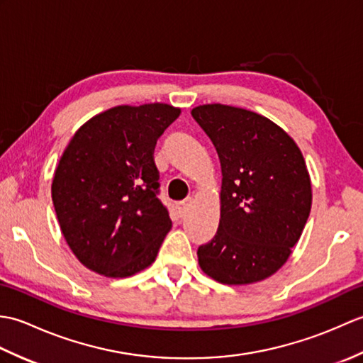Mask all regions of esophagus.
Segmentation results:
<instances>
[{
	"mask_svg": "<svg viewBox=\"0 0 363 363\" xmlns=\"http://www.w3.org/2000/svg\"><path fill=\"white\" fill-rule=\"evenodd\" d=\"M190 203H191V198H187L177 204V213H179V217H184V215H186V212L189 211Z\"/></svg>",
	"mask_w": 363,
	"mask_h": 363,
	"instance_id": "34e87169",
	"label": "esophagus"
}]
</instances>
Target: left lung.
<instances>
[{
  "instance_id": "left-lung-1",
  "label": "left lung",
  "mask_w": 363,
  "mask_h": 363,
  "mask_svg": "<svg viewBox=\"0 0 363 363\" xmlns=\"http://www.w3.org/2000/svg\"><path fill=\"white\" fill-rule=\"evenodd\" d=\"M218 152L221 215L211 242L198 248L203 272L229 285L276 273L309 218L311 177L293 138L262 115L225 104L191 111Z\"/></svg>"
}]
</instances>
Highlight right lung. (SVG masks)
Masks as SVG:
<instances>
[{"label":"right lung","mask_w":363,"mask_h":363,"mask_svg":"<svg viewBox=\"0 0 363 363\" xmlns=\"http://www.w3.org/2000/svg\"><path fill=\"white\" fill-rule=\"evenodd\" d=\"M181 109L117 106L89 120L68 143L51 196L60 230L82 265L128 277L156 259L172 229L159 199L154 148Z\"/></svg>","instance_id":"obj_1"}]
</instances>
